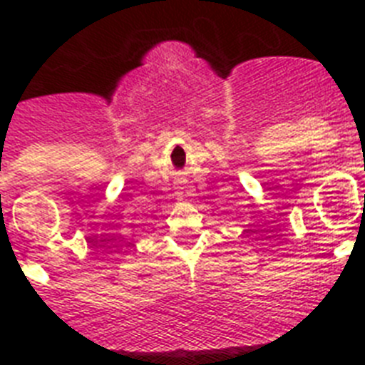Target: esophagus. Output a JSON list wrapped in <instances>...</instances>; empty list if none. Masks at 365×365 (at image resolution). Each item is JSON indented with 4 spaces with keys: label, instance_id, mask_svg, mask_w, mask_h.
Returning a JSON list of instances; mask_svg holds the SVG:
<instances>
[{
    "label": "esophagus",
    "instance_id": "obj_1",
    "mask_svg": "<svg viewBox=\"0 0 365 365\" xmlns=\"http://www.w3.org/2000/svg\"><path fill=\"white\" fill-rule=\"evenodd\" d=\"M177 193H180V192H177Z\"/></svg>",
    "mask_w": 365,
    "mask_h": 365
}]
</instances>
